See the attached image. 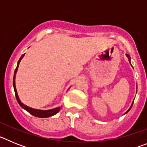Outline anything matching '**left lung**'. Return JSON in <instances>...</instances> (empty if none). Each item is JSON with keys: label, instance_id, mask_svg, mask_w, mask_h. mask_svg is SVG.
Masks as SVG:
<instances>
[{"label": "left lung", "instance_id": "left-lung-1", "mask_svg": "<svg viewBox=\"0 0 147 147\" xmlns=\"http://www.w3.org/2000/svg\"><path fill=\"white\" fill-rule=\"evenodd\" d=\"M126 56H127V59H128V60H129V64H130V65H131V59H130V57H129V54H126ZM132 105H133V102H132V105H131L130 107H129V109H128V110H127V112H126V113H124V115H125V114H126V113H127L129 112V110H130V109H131V107H132Z\"/></svg>", "mask_w": 147, "mask_h": 147}]
</instances>
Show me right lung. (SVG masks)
I'll return each mask as SVG.
<instances>
[{
  "label": "right lung",
  "mask_w": 147,
  "mask_h": 147,
  "mask_svg": "<svg viewBox=\"0 0 147 147\" xmlns=\"http://www.w3.org/2000/svg\"><path fill=\"white\" fill-rule=\"evenodd\" d=\"M24 55H25V54H23V55L20 57V59L18 60V65H17L16 69H15V71L14 77H13V87H14V90H15V96H16L17 101H18V104L20 105V107H21L22 108L24 109L25 110H26L27 112H28L30 114H31V115H34V116H36V117H38V118H49V117H51V116H52V115H54L55 114L57 113L59 110H60L62 106L55 107V108L51 109V110H38V109L32 108V107H28V106H27V105H24V104H23V102L20 101V98H19V96H18V91H17L16 86H15V78H16V74H17V72H18V67H19V64H20V61H21V59L23 58Z\"/></svg>",
  "instance_id": "1"
}]
</instances>
